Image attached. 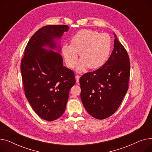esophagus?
I'll use <instances>...</instances> for the list:
<instances>
[{
    "label": "esophagus",
    "instance_id": "esophagus-1",
    "mask_svg": "<svg viewBox=\"0 0 152 152\" xmlns=\"http://www.w3.org/2000/svg\"><path fill=\"white\" fill-rule=\"evenodd\" d=\"M76 83H78L79 81V77H80V76H79V75H76Z\"/></svg>",
    "mask_w": 152,
    "mask_h": 152
}]
</instances>
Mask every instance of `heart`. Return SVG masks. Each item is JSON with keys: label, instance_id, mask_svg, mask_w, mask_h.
Segmentation results:
<instances>
[{"label": "heart", "instance_id": "b5f03b06", "mask_svg": "<svg viewBox=\"0 0 152 152\" xmlns=\"http://www.w3.org/2000/svg\"><path fill=\"white\" fill-rule=\"evenodd\" d=\"M112 48V41L107 33H100L96 31L81 29L71 39V45L62 46V53L67 65L73 68L78 60L77 72H83L86 68L97 69L104 65L108 60Z\"/></svg>", "mask_w": 152, "mask_h": 152}]
</instances>
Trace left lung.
I'll use <instances>...</instances> for the list:
<instances>
[{
	"label": "left lung",
	"mask_w": 152,
	"mask_h": 152,
	"mask_svg": "<svg viewBox=\"0 0 152 152\" xmlns=\"http://www.w3.org/2000/svg\"><path fill=\"white\" fill-rule=\"evenodd\" d=\"M114 35V49L108 60L102 67L79 79L83 104L90 115L98 119L115 113L129 88V57Z\"/></svg>",
	"instance_id": "1"
}]
</instances>
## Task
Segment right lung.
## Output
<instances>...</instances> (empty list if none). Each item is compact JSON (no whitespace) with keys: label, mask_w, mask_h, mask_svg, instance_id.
<instances>
[{"label":"right lung","mask_w":152,"mask_h":152,"mask_svg":"<svg viewBox=\"0 0 152 152\" xmlns=\"http://www.w3.org/2000/svg\"><path fill=\"white\" fill-rule=\"evenodd\" d=\"M68 29L63 25L39 29L29 39L21 59L25 96L36 113L46 121H54L63 114L69 90L76 83L74 72L63 66L61 55L52 50L60 51L55 41Z\"/></svg>","instance_id":"add662e5"}]
</instances>
